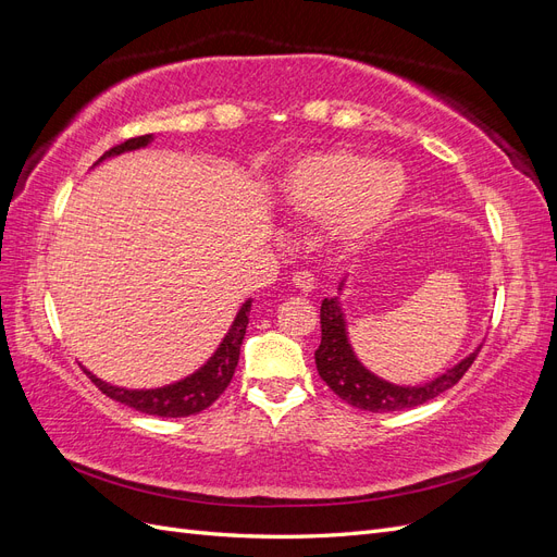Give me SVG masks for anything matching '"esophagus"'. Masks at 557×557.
Listing matches in <instances>:
<instances>
[{
  "mask_svg": "<svg viewBox=\"0 0 557 557\" xmlns=\"http://www.w3.org/2000/svg\"><path fill=\"white\" fill-rule=\"evenodd\" d=\"M293 285L299 293H311L315 288V278L311 272H297L293 276Z\"/></svg>",
  "mask_w": 557,
  "mask_h": 557,
  "instance_id": "34e87169",
  "label": "esophagus"
}]
</instances>
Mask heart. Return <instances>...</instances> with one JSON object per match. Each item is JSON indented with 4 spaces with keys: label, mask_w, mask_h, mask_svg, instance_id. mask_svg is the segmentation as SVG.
<instances>
[{
    "label": "heart",
    "mask_w": 557,
    "mask_h": 557,
    "mask_svg": "<svg viewBox=\"0 0 557 557\" xmlns=\"http://www.w3.org/2000/svg\"><path fill=\"white\" fill-rule=\"evenodd\" d=\"M407 190L409 181L399 164L376 162L352 148H327L288 166L278 199L295 215L323 221L334 246L356 250L393 221Z\"/></svg>",
    "instance_id": "b5f03b06"
}]
</instances>
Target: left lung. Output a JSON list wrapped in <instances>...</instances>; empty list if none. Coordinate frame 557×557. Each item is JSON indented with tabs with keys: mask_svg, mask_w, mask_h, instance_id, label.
Wrapping results in <instances>:
<instances>
[{
	"mask_svg": "<svg viewBox=\"0 0 557 557\" xmlns=\"http://www.w3.org/2000/svg\"><path fill=\"white\" fill-rule=\"evenodd\" d=\"M346 278L339 283L344 290ZM320 346L315 350V367L318 374L323 379L334 395H339L346 404L362 411L383 413V411H401V409H413L434 399L436 395L446 393L448 387L458 383L471 362L476 360L481 346L469 352L465 360L446 369L444 374L436 379L420 383V385H397L376 376L374 372L360 362L356 350L350 346L348 339V327H346V313L342 307V297H325L323 305H320Z\"/></svg>",
	"mask_w": 557,
	"mask_h": 557,
	"instance_id": "8db88e82",
	"label": "left lung"
}]
</instances>
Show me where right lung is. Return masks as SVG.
Returning <instances> with one entry per match:
<instances>
[{"label": "right lung", "instance_id": "add662e5", "mask_svg": "<svg viewBox=\"0 0 557 557\" xmlns=\"http://www.w3.org/2000/svg\"><path fill=\"white\" fill-rule=\"evenodd\" d=\"M153 139H156L153 134H146V137H137V139H127L125 144L113 146L111 150H107V153L97 160V164L104 162L107 158H115V156L129 153V150L146 148ZM250 301L252 299L248 297L242 305V309L237 311V315H234L227 334L223 336V342L218 344L213 356L205 364H201L197 372H193L190 376H185L176 383L162 385V387H148V391H129V387L111 385L102 379H97L92 372H88V369H83V372L90 376V381L107 397L125 404V407L137 409L141 413H148V416L183 418V416H193V413L205 411L218 397L223 395V391L234 376V369H237V364H239V350H242L246 327H248Z\"/></svg>", "mask_w": 557, "mask_h": 557}]
</instances>
